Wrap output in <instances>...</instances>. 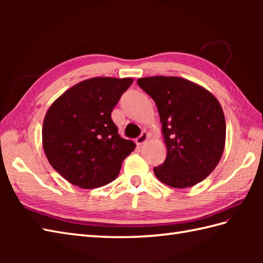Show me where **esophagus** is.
Listing matches in <instances>:
<instances>
[{
  "label": "esophagus",
  "instance_id": "obj_1",
  "mask_svg": "<svg viewBox=\"0 0 263 263\" xmlns=\"http://www.w3.org/2000/svg\"><path fill=\"white\" fill-rule=\"evenodd\" d=\"M148 139H149V135H148V133H147V132H142L141 136L136 139V142H137L138 146H142V144H143L144 142H146V141L148 140Z\"/></svg>",
  "mask_w": 263,
  "mask_h": 263
}]
</instances>
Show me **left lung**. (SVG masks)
Listing matches in <instances>:
<instances>
[{"label": "left lung", "instance_id": "1", "mask_svg": "<svg viewBox=\"0 0 263 263\" xmlns=\"http://www.w3.org/2000/svg\"><path fill=\"white\" fill-rule=\"evenodd\" d=\"M157 106L167 156L154 168L160 182L186 189L203 181L224 153L226 122L217 98L205 88L180 77L137 80Z\"/></svg>", "mask_w": 263, "mask_h": 263}]
</instances>
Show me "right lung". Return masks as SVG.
Masks as SVG:
<instances>
[{
	"mask_svg": "<svg viewBox=\"0 0 263 263\" xmlns=\"http://www.w3.org/2000/svg\"><path fill=\"white\" fill-rule=\"evenodd\" d=\"M132 82V78H90L68 89L47 109L42 130L44 153L73 185H106L135 150L136 143L119 135L110 117Z\"/></svg>",
	"mask_w": 263,
	"mask_h": 263,
	"instance_id": "add662e5",
	"label": "right lung"
}]
</instances>
